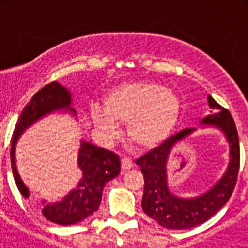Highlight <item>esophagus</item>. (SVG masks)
<instances>
[{"mask_svg": "<svg viewBox=\"0 0 248 248\" xmlns=\"http://www.w3.org/2000/svg\"><path fill=\"white\" fill-rule=\"evenodd\" d=\"M120 161H122V170H124V171H126V170L131 169V166H133L131 160L126 156L122 157V160H120Z\"/></svg>", "mask_w": 248, "mask_h": 248, "instance_id": "34e87169", "label": "esophagus"}]
</instances>
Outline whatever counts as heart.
Segmentation results:
<instances>
[{
	"instance_id": "heart-1",
	"label": "heart",
	"mask_w": 248,
	"mask_h": 248,
	"mask_svg": "<svg viewBox=\"0 0 248 248\" xmlns=\"http://www.w3.org/2000/svg\"><path fill=\"white\" fill-rule=\"evenodd\" d=\"M103 111L92 113V122L102 135L111 139L117 135V125L128 124L126 135L131 145L150 150L163 144L176 128L181 103L159 83H123L105 94Z\"/></svg>"
}]
</instances>
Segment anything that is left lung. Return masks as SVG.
Masks as SVG:
<instances>
[{"label":"left lung","mask_w":248,"mask_h":248,"mask_svg":"<svg viewBox=\"0 0 248 248\" xmlns=\"http://www.w3.org/2000/svg\"><path fill=\"white\" fill-rule=\"evenodd\" d=\"M209 105L217 113L207 115L201 123L218 126L226 134L231 149L229 169L211 190L199 198L186 200L174 196L166 185V159L169 153L179 140L194 131V128H186L169 137L163 144L135 160V164L141 168L144 176L141 200L144 212L166 229L184 230L201 225L211 218L230 200L235 190L240 170V141L236 124L231 113L221 107L211 95H209Z\"/></svg>","instance_id":"obj_1"}]
</instances>
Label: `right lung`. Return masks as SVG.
I'll return each instance as SVG.
<instances>
[{"label": "right lung", "mask_w": 248, "mask_h": 248, "mask_svg": "<svg viewBox=\"0 0 248 248\" xmlns=\"http://www.w3.org/2000/svg\"><path fill=\"white\" fill-rule=\"evenodd\" d=\"M69 104L71 95L67 89L59 83L52 82L39 89L22 110L11 140V166L17 187L25 198H28L30 194L15 165V145L17 139L26 128L42 115L56 109L68 108ZM79 166L83 171V179L78 184V187L61 202L45 206L42 212L47 220L58 225H73L93 215L99 209L104 185L120 172V160L115 153L97 148L89 143L82 144Z\"/></svg>", "instance_id": "obj_1"}]
</instances>
